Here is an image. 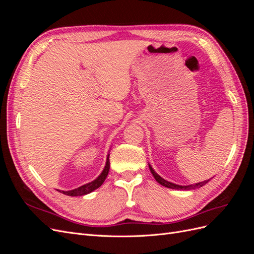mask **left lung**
<instances>
[{
    "label": "left lung",
    "mask_w": 254,
    "mask_h": 254,
    "mask_svg": "<svg viewBox=\"0 0 254 254\" xmlns=\"http://www.w3.org/2000/svg\"><path fill=\"white\" fill-rule=\"evenodd\" d=\"M149 170H150L152 176L155 177V179L157 180V182H159V183L161 184V186H163V187L168 188V189H175V190H194V189H197V188H201L202 186H204V184H206L207 182L210 181V179H209V180H205V181L199 182V183L190 184V186H178V184L168 182V181H166L165 179H163L162 177H160L155 171H153V168H152L150 165H149Z\"/></svg>",
    "instance_id": "left-lung-1"
}]
</instances>
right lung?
I'll use <instances>...</instances> for the list:
<instances>
[{
    "label": "right lung",
    "instance_id": "obj_1",
    "mask_svg": "<svg viewBox=\"0 0 254 254\" xmlns=\"http://www.w3.org/2000/svg\"><path fill=\"white\" fill-rule=\"evenodd\" d=\"M109 168H110V161H109V155L108 157H107V162H106V166L104 168V171L102 172V174L99 175L97 178L95 180H93L92 182H89L87 184H83V186L77 188V189H74L72 190H59L61 191V193L64 194V195H67V196H83V195H87L89 193H91V191L95 190L96 189H98L99 187L102 186V184L104 183V181L106 180L107 176H108V173H109Z\"/></svg>",
    "mask_w": 254,
    "mask_h": 254
}]
</instances>
